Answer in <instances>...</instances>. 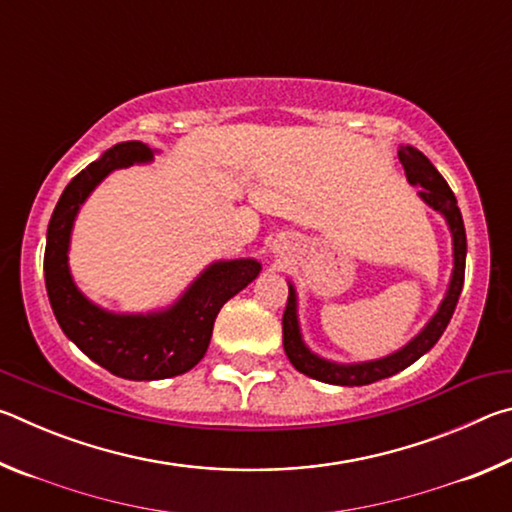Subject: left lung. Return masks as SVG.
<instances>
[{
	"mask_svg": "<svg viewBox=\"0 0 512 512\" xmlns=\"http://www.w3.org/2000/svg\"><path fill=\"white\" fill-rule=\"evenodd\" d=\"M397 155H400V162L404 164L406 180H409L413 187H422L418 192L422 201L429 207H433L438 214H443L449 225V232H452V246H454L452 280H449L447 293L443 302H440L438 311L431 316L429 323L422 327V332L418 336H413L404 348L388 354L384 359L361 361V363H336V361L318 357V354H314L307 348L305 341H302L300 323H298V296H296V289H293V284L289 282V300L282 316L284 352H287L293 368L300 370L302 375H307L311 379L325 381V384L366 386V384H372V381L386 379L391 375H397V372L404 368H409L411 363L418 361L422 354H427L433 345L438 343L440 336H443L449 320H452L458 296H461L463 291L467 239H465V225H463L461 210H458L456 196L452 189H449L447 180L440 176L438 169L429 162L427 155L420 153L418 149H413V146H400Z\"/></svg>",
	"mask_w": 512,
	"mask_h": 512,
	"instance_id": "left-lung-1",
	"label": "left lung"
}]
</instances>
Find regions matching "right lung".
<instances>
[{
  "label": "right lung",
  "mask_w": 512,
  "mask_h": 512,
  "mask_svg": "<svg viewBox=\"0 0 512 512\" xmlns=\"http://www.w3.org/2000/svg\"><path fill=\"white\" fill-rule=\"evenodd\" d=\"M153 153L142 142H121L72 178L51 214L45 248L47 296L60 329L101 368L133 381L192 370L205 357L216 314L262 271L257 259L214 262L173 305L149 314H112L83 296L67 262L76 214L108 173L151 162Z\"/></svg>",
  "instance_id": "obj_1"
}]
</instances>
